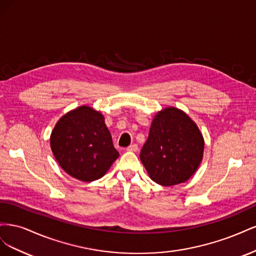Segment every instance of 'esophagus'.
Wrapping results in <instances>:
<instances>
[{
	"instance_id": "obj_1",
	"label": "esophagus",
	"mask_w": 256,
	"mask_h": 256,
	"mask_svg": "<svg viewBox=\"0 0 256 256\" xmlns=\"http://www.w3.org/2000/svg\"><path fill=\"white\" fill-rule=\"evenodd\" d=\"M138 150V147L136 144H132V145H130V146L127 147L128 152H136Z\"/></svg>"
}]
</instances>
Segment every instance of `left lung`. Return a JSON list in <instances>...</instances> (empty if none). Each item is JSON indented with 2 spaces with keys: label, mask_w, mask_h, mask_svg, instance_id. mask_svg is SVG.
<instances>
[{
  "label": "left lung",
  "mask_w": 256,
  "mask_h": 256,
  "mask_svg": "<svg viewBox=\"0 0 256 256\" xmlns=\"http://www.w3.org/2000/svg\"><path fill=\"white\" fill-rule=\"evenodd\" d=\"M203 152L204 138L194 122L176 108H166L154 116L140 158L154 182L174 186L196 173Z\"/></svg>",
  "instance_id": "1"
}]
</instances>
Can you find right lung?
<instances>
[{"label":"right lung","mask_w":256,"mask_h":256,"mask_svg":"<svg viewBox=\"0 0 256 256\" xmlns=\"http://www.w3.org/2000/svg\"><path fill=\"white\" fill-rule=\"evenodd\" d=\"M50 143L60 168L82 182L102 178L120 156L102 114L86 106L68 112L58 122Z\"/></svg>","instance_id":"1"}]
</instances>
